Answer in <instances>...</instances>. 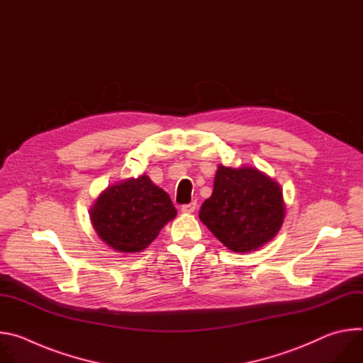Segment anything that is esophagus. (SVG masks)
Listing matches in <instances>:
<instances>
[{"mask_svg": "<svg viewBox=\"0 0 363 363\" xmlns=\"http://www.w3.org/2000/svg\"><path fill=\"white\" fill-rule=\"evenodd\" d=\"M196 210V202H191V203H185L181 206V211L185 214H191Z\"/></svg>", "mask_w": 363, "mask_h": 363, "instance_id": "1", "label": "esophagus"}]
</instances>
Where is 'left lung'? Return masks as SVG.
Segmentation results:
<instances>
[{
    "instance_id": "obj_1",
    "label": "left lung",
    "mask_w": 363,
    "mask_h": 363,
    "mask_svg": "<svg viewBox=\"0 0 363 363\" xmlns=\"http://www.w3.org/2000/svg\"><path fill=\"white\" fill-rule=\"evenodd\" d=\"M199 220L231 251H255L283 224L281 188L257 168L220 165L213 195L203 201Z\"/></svg>"
}]
</instances>
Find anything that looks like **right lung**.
<instances>
[{
	"label": "right lung",
	"mask_w": 363,
	"mask_h": 363,
	"mask_svg": "<svg viewBox=\"0 0 363 363\" xmlns=\"http://www.w3.org/2000/svg\"><path fill=\"white\" fill-rule=\"evenodd\" d=\"M175 216L169 195L147 175L111 185L90 210L97 235L119 252L145 250Z\"/></svg>",
	"instance_id": "add662e5"
}]
</instances>
